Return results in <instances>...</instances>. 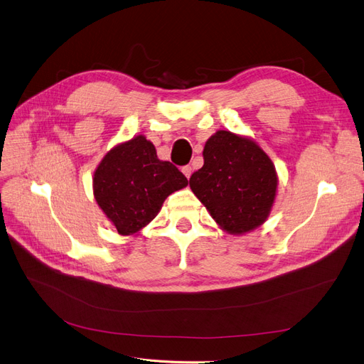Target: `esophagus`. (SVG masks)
Segmentation results:
<instances>
[{"label": "esophagus", "instance_id": "1", "mask_svg": "<svg viewBox=\"0 0 364 364\" xmlns=\"http://www.w3.org/2000/svg\"><path fill=\"white\" fill-rule=\"evenodd\" d=\"M183 173H184V176L187 177V178H191V176H192V171H193V168L191 166V165H186V166H183Z\"/></svg>", "mask_w": 364, "mask_h": 364}]
</instances>
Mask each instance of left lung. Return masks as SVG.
<instances>
[{
	"label": "left lung",
	"instance_id": "8db88e82",
	"mask_svg": "<svg viewBox=\"0 0 364 364\" xmlns=\"http://www.w3.org/2000/svg\"><path fill=\"white\" fill-rule=\"evenodd\" d=\"M203 166L192 173L191 188L215 223L230 235L263 225L277 198L275 165L255 139L217 131L203 147Z\"/></svg>",
	"mask_w": 364,
	"mask_h": 364
}]
</instances>
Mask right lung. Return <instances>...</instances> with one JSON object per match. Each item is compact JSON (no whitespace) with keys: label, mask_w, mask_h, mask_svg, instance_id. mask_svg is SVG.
<instances>
[{"label":"right lung","mask_w":364,"mask_h":364,"mask_svg":"<svg viewBox=\"0 0 364 364\" xmlns=\"http://www.w3.org/2000/svg\"><path fill=\"white\" fill-rule=\"evenodd\" d=\"M187 178L161 161L153 143L136 135L109 150L93 173V196L123 236L135 235L159 214L165 199Z\"/></svg>","instance_id":"obj_1"}]
</instances>
